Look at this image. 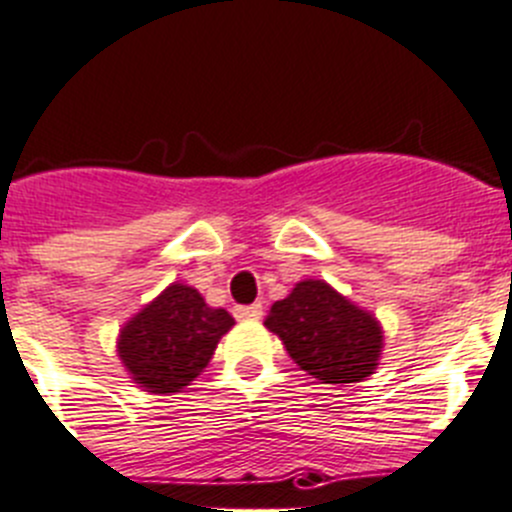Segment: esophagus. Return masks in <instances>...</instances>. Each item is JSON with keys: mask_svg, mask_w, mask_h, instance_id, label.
<instances>
[{"mask_svg": "<svg viewBox=\"0 0 512 512\" xmlns=\"http://www.w3.org/2000/svg\"><path fill=\"white\" fill-rule=\"evenodd\" d=\"M233 314H236L238 320H259L261 314H264V304H241V307L233 309Z\"/></svg>", "mask_w": 512, "mask_h": 512, "instance_id": "1", "label": "esophagus"}]
</instances>
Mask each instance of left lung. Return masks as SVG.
<instances>
[{
  "instance_id": "obj_1",
  "label": "left lung",
  "mask_w": 512,
  "mask_h": 512,
  "mask_svg": "<svg viewBox=\"0 0 512 512\" xmlns=\"http://www.w3.org/2000/svg\"><path fill=\"white\" fill-rule=\"evenodd\" d=\"M289 358L322 383H358L381 358L383 332L373 314L317 279L299 281L264 322Z\"/></svg>"
}]
</instances>
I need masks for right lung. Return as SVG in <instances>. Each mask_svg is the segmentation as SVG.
I'll use <instances>...</instances> for the list:
<instances>
[{
	"label": "right lung",
	"mask_w": 512,
	"mask_h": 512,
	"mask_svg": "<svg viewBox=\"0 0 512 512\" xmlns=\"http://www.w3.org/2000/svg\"><path fill=\"white\" fill-rule=\"evenodd\" d=\"M231 327V314L208 307L198 289L172 284L121 330L119 355L147 391L177 393L203 373Z\"/></svg>",
	"instance_id": "obj_1"
}]
</instances>
